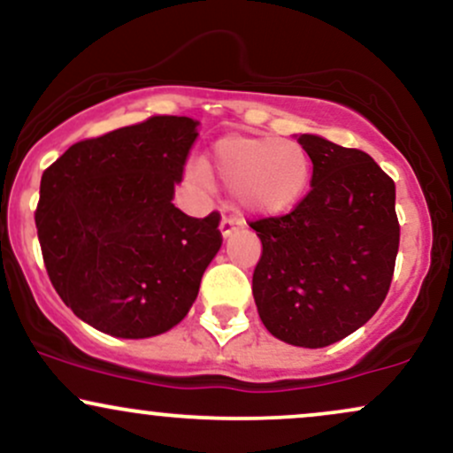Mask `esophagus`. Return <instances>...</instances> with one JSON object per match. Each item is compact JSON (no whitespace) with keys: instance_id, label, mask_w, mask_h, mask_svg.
I'll return each instance as SVG.
<instances>
[{"instance_id":"obj_1","label":"esophagus","mask_w":453,"mask_h":453,"mask_svg":"<svg viewBox=\"0 0 453 453\" xmlns=\"http://www.w3.org/2000/svg\"><path fill=\"white\" fill-rule=\"evenodd\" d=\"M238 226H241V221L234 219V217H223L221 223H219L221 236H223V238H230L232 234H234V230H236Z\"/></svg>"}]
</instances>
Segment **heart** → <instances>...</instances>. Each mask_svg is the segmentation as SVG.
I'll return each instance as SVG.
<instances>
[{
    "label": "heart",
    "instance_id": "obj_1",
    "mask_svg": "<svg viewBox=\"0 0 453 453\" xmlns=\"http://www.w3.org/2000/svg\"><path fill=\"white\" fill-rule=\"evenodd\" d=\"M197 183L209 187L211 174L232 187L242 211L273 217L294 209L311 183V155L296 140L270 136H226L217 140L211 159L191 170Z\"/></svg>",
    "mask_w": 453,
    "mask_h": 453
}]
</instances>
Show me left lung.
Returning a JSON list of instances; mask_svg holds the SVG:
<instances>
[{
	"label": "left lung",
	"instance_id": "obj_1",
	"mask_svg": "<svg viewBox=\"0 0 453 453\" xmlns=\"http://www.w3.org/2000/svg\"><path fill=\"white\" fill-rule=\"evenodd\" d=\"M296 138L313 161L311 191L289 215L251 223L262 241L253 298L270 334L319 349L386 300L400 241L396 187L364 150Z\"/></svg>",
	"mask_w": 453,
	"mask_h": 453
}]
</instances>
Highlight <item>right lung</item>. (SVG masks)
Instances as JSON below:
<instances>
[{
    "label": "right lung",
    "instance_id": "1",
    "mask_svg": "<svg viewBox=\"0 0 453 453\" xmlns=\"http://www.w3.org/2000/svg\"><path fill=\"white\" fill-rule=\"evenodd\" d=\"M200 123L150 117L82 140L44 170L35 211L57 294L117 339H149L185 319L221 249L219 212L173 204Z\"/></svg>",
    "mask_w": 453,
    "mask_h": 453
}]
</instances>
